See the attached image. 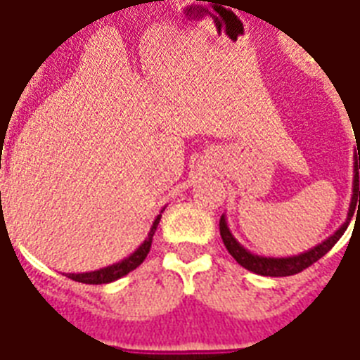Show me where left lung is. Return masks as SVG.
<instances>
[{"label": "left lung", "instance_id": "obj_1", "mask_svg": "<svg viewBox=\"0 0 360 360\" xmlns=\"http://www.w3.org/2000/svg\"><path fill=\"white\" fill-rule=\"evenodd\" d=\"M359 169H360V152H359V160L355 155V163H353V195H351V202H349V210H347V218L340 229L330 235L327 240H323L321 244H317L308 252H302L299 255H289V257H264V255H257V253H252L250 250L242 246L240 242L236 240L235 235L231 233L229 225H227V218L225 214L219 219V235H221V240H224L227 252L235 257V261L240 266L248 269L250 272H255V274L261 276H272V278H281V276H293L302 272L304 269H308L310 264H314L316 261L325 255V253L330 250V248L340 240V236L344 235L347 225L351 221V216L353 212L360 210V189H359ZM359 205H356V202Z\"/></svg>", "mask_w": 360, "mask_h": 360}]
</instances>
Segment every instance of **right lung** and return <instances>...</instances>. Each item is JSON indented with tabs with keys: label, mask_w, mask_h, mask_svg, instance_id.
<instances>
[{
	"label": "right lung",
	"mask_w": 360,
	"mask_h": 360,
	"mask_svg": "<svg viewBox=\"0 0 360 360\" xmlns=\"http://www.w3.org/2000/svg\"><path fill=\"white\" fill-rule=\"evenodd\" d=\"M163 210H165V208H163ZM160 219H161V214H158V218L154 219V224H152V227H150L148 236L144 238V242H142L141 246L136 248L135 252L131 253L129 257L122 259V261H118V263L110 264V266H105V269L91 270V272H80V274H65V276L75 281H80V283L101 285V283H110V281L120 280L122 276L129 274L131 270H135L136 266L146 259V255H148L150 248H152V238H154L155 229H158V225H160Z\"/></svg>",
	"instance_id": "obj_1"
}]
</instances>
